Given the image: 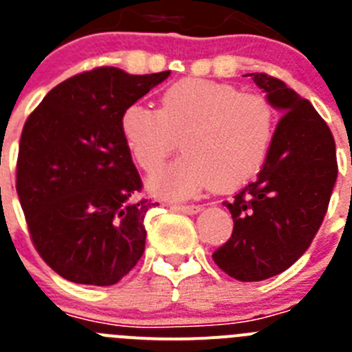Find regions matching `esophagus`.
<instances>
[{
    "label": "esophagus",
    "mask_w": 352,
    "mask_h": 352,
    "mask_svg": "<svg viewBox=\"0 0 352 352\" xmlns=\"http://www.w3.org/2000/svg\"><path fill=\"white\" fill-rule=\"evenodd\" d=\"M173 210H179V212H184V214H197L200 212L201 207L200 206H179V204H175V206H172Z\"/></svg>",
    "instance_id": "34e87169"
}]
</instances>
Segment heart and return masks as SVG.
Here are the masks:
<instances>
[{"label":"heart","instance_id":"heart-1","mask_svg":"<svg viewBox=\"0 0 352 352\" xmlns=\"http://www.w3.org/2000/svg\"><path fill=\"white\" fill-rule=\"evenodd\" d=\"M274 109L256 91L188 78L161 94L159 109L133 102L122 111L120 133L134 161L154 172L177 146L184 154L148 180L155 195L180 200L204 189L230 191L252 179L274 136Z\"/></svg>","mask_w":352,"mask_h":352}]
</instances>
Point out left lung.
I'll return each mask as SVG.
<instances>
[{
	"instance_id": "left-lung-1",
	"label": "left lung",
	"mask_w": 352,
	"mask_h": 352,
	"mask_svg": "<svg viewBox=\"0 0 352 352\" xmlns=\"http://www.w3.org/2000/svg\"><path fill=\"white\" fill-rule=\"evenodd\" d=\"M246 76L283 117L255 182L223 204L234 230L212 258L239 282H261L307 252L328 210L338 166L331 131L307 99L273 76Z\"/></svg>"
}]
</instances>
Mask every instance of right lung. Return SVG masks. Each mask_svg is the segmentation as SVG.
Masks as SVG:
<instances>
[{"label": "right lung", "mask_w": 352, "mask_h": 352, "mask_svg": "<svg viewBox=\"0 0 352 352\" xmlns=\"http://www.w3.org/2000/svg\"><path fill=\"white\" fill-rule=\"evenodd\" d=\"M168 76L99 67L54 87L24 124L15 189L33 246L69 282L113 285L145 252L157 204L133 200L142 179L120 115Z\"/></svg>", "instance_id": "1"}]
</instances>
